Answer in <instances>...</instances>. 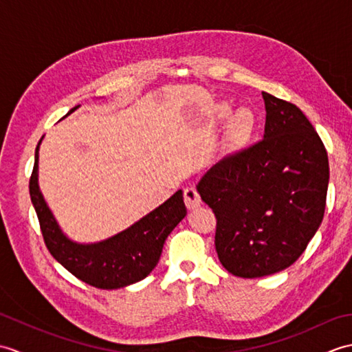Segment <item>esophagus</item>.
Instances as JSON below:
<instances>
[{
	"mask_svg": "<svg viewBox=\"0 0 352 352\" xmlns=\"http://www.w3.org/2000/svg\"><path fill=\"white\" fill-rule=\"evenodd\" d=\"M184 204L188 208H197L203 204V199H201L198 190L193 186L184 189Z\"/></svg>",
	"mask_w": 352,
	"mask_h": 352,
	"instance_id": "obj_1",
	"label": "esophagus"
}]
</instances>
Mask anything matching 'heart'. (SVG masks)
I'll return each mask as SVG.
<instances>
[{"mask_svg":"<svg viewBox=\"0 0 352 352\" xmlns=\"http://www.w3.org/2000/svg\"><path fill=\"white\" fill-rule=\"evenodd\" d=\"M231 114V106L227 102H221L214 110V116L218 119H227ZM254 126H256V115L254 111L248 107H241L237 109L234 113L228 119L227 125V139L233 145H241L254 131Z\"/></svg>","mask_w":352,"mask_h":352,"instance_id":"heart-1","label":"heart"}]
</instances>
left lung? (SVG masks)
Listing matches in <instances>:
<instances>
[{
    "instance_id": "1",
    "label": "left lung",
    "mask_w": 352,
    "mask_h": 352,
    "mask_svg": "<svg viewBox=\"0 0 352 352\" xmlns=\"http://www.w3.org/2000/svg\"><path fill=\"white\" fill-rule=\"evenodd\" d=\"M263 139L223 157L197 190L216 216L214 246L230 274L272 275L294 265L324 219L328 155L295 104L261 92Z\"/></svg>"
}]
</instances>
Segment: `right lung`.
<instances>
[{
	"mask_svg": "<svg viewBox=\"0 0 352 352\" xmlns=\"http://www.w3.org/2000/svg\"><path fill=\"white\" fill-rule=\"evenodd\" d=\"M77 109L78 106L71 109L68 115ZM42 139L34 153L30 197L51 256L78 280L98 289H119L144 280L159 263L166 237L188 213L183 190H177L162 206L106 241L95 243L74 242L58 227L37 183Z\"/></svg>",
	"mask_w": 352,
	"mask_h": 352,
	"instance_id": "1",
	"label": "right lung"
}]
</instances>
